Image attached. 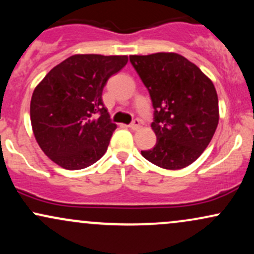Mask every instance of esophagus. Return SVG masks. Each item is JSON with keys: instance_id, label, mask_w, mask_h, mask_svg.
Returning <instances> with one entry per match:
<instances>
[{"instance_id": "34e87169", "label": "esophagus", "mask_w": 254, "mask_h": 254, "mask_svg": "<svg viewBox=\"0 0 254 254\" xmlns=\"http://www.w3.org/2000/svg\"><path fill=\"white\" fill-rule=\"evenodd\" d=\"M139 127H141V125H139V121H138V119H133L132 123H131V124L129 125V127H130L131 130H138Z\"/></svg>"}]
</instances>
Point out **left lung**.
<instances>
[{
    "instance_id": "8db88e82",
    "label": "left lung",
    "mask_w": 254,
    "mask_h": 254,
    "mask_svg": "<svg viewBox=\"0 0 254 254\" xmlns=\"http://www.w3.org/2000/svg\"><path fill=\"white\" fill-rule=\"evenodd\" d=\"M154 107L153 149L144 159L166 170H180L202 155L216 131L218 99L212 81L188 58L174 52L130 56Z\"/></svg>"
}]
</instances>
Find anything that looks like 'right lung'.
Returning a JSON list of instances; mask_svg holds the SVG:
<instances>
[{
	"label": "right lung",
	"instance_id": "1",
	"mask_svg": "<svg viewBox=\"0 0 254 254\" xmlns=\"http://www.w3.org/2000/svg\"><path fill=\"white\" fill-rule=\"evenodd\" d=\"M127 56L74 55L46 74L31 99L38 144L55 164L82 170L106 153L117 129L103 104V89Z\"/></svg>",
	"mask_w": 254,
	"mask_h": 254
}]
</instances>
